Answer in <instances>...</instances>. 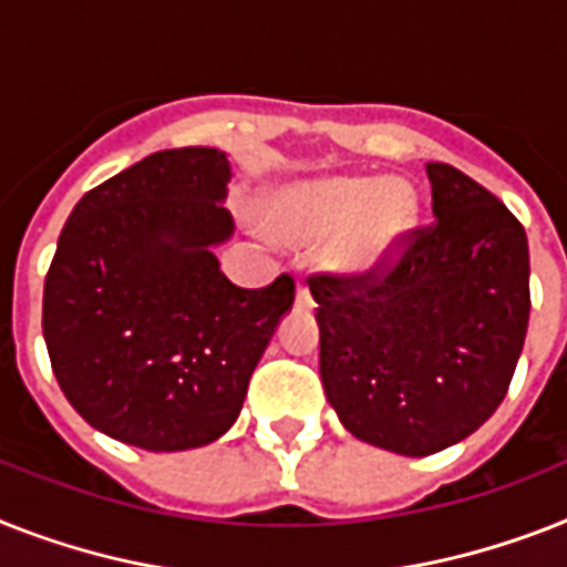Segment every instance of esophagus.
<instances>
[{
  "instance_id": "1",
  "label": "esophagus",
  "mask_w": 567,
  "mask_h": 567,
  "mask_svg": "<svg viewBox=\"0 0 567 567\" xmlns=\"http://www.w3.org/2000/svg\"><path fill=\"white\" fill-rule=\"evenodd\" d=\"M297 306H311V291H308V285L302 282V279H297Z\"/></svg>"
}]
</instances>
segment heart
<instances>
[{"label":"heart","instance_id":"b5f03b06","mask_svg":"<svg viewBox=\"0 0 567 567\" xmlns=\"http://www.w3.org/2000/svg\"><path fill=\"white\" fill-rule=\"evenodd\" d=\"M270 227L288 241L340 236L331 259L347 274H375L395 259L416 224V195L408 183L331 177L282 192L268 209Z\"/></svg>","mask_w":567,"mask_h":567}]
</instances>
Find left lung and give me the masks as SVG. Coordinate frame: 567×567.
I'll use <instances>...</instances> for the list:
<instances>
[{
	"instance_id": "left-lung-1",
	"label": "left lung",
	"mask_w": 567,
	"mask_h": 567,
	"mask_svg": "<svg viewBox=\"0 0 567 567\" xmlns=\"http://www.w3.org/2000/svg\"><path fill=\"white\" fill-rule=\"evenodd\" d=\"M434 220L375 274H311L320 379L349 434L404 457L498 411L530 320L522 220L454 165L427 163Z\"/></svg>"
}]
</instances>
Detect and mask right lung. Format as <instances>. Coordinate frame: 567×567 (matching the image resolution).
Listing matches in <instances>:
<instances>
[{"label":"right lung","mask_w":567,"mask_h":567,"mask_svg":"<svg viewBox=\"0 0 567 567\" xmlns=\"http://www.w3.org/2000/svg\"><path fill=\"white\" fill-rule=\"evenodd\" d=\"M229 172L218 148L156 151L90 188L60 233L43 288L54 379L118 443H215L293 306L288 274L265 288L220 274L212 247L233 236Z\"/></svg>","instance_id":"obj_1"}]
</instances>
